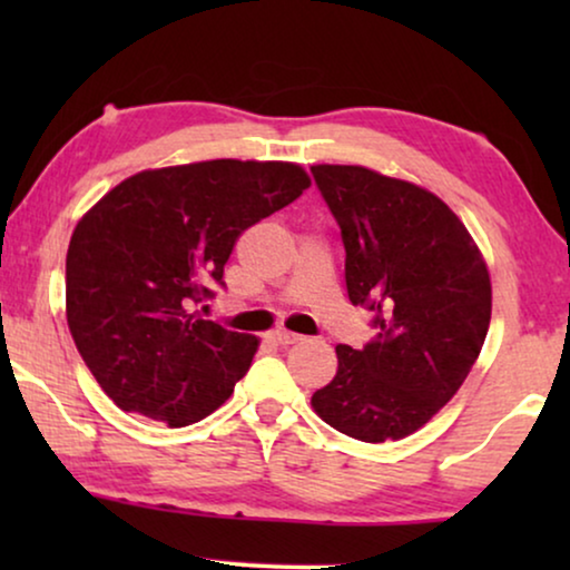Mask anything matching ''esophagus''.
I'll return each mask as SVG.
<instances>
[{"label":"esophagus","mask_w":570,"mask_h":570,"mask_svg":"<svg viewBox=\"0 0 570 570\" xmlns=\"http://www.w3.org/2000/svg\"><path fill=\"white\" fill-rule=\"evenodd\" d=\"M272 342H277V345H295V342H301L303 337L301 334H293V332H285V330H277L272 332Z\"/></svg>","instance_id":"obj_1"}]
</instances>
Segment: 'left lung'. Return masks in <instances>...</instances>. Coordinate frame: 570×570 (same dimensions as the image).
<instances>
[{
  "label": "left lung",
  "instance_id": "1",
  "mask_svg": "<svg viewBox=\"0 0 570 570\" xmlns=\"http://www.w3.org/2000/svg\"><path fill=\"white\" fill-rule=\"evenodd\" d=\"M340 225L353 306L376 337L337 347L311 396L324 423L365 443L423 428L462 386L490 326V275L462 220L415 184L361 166L311 168Z\"/></svg>",
  "mask_w": 570,
  "mask_h": 570
}]
</instances>
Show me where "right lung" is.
I'll use <instances>...</instances> for the list:
<instances>
[{"label": "right lung", "instance_id": "add662e5", "mask_svg": "<svg viewBox=\"0 0 570 570\" xmlns=\"http://www.w3.org/2000/svg\"><path fill=\"white\" fill-rule=\"evenodd\" d=\"M308 186L295 163H191L127 178L77 223L67 324L124 412L184 428L228 400L259 340L189 311L225 287L240 233Z\"/></svg>", "mask_w": 570, "mask_h": 570}]
</instances>
